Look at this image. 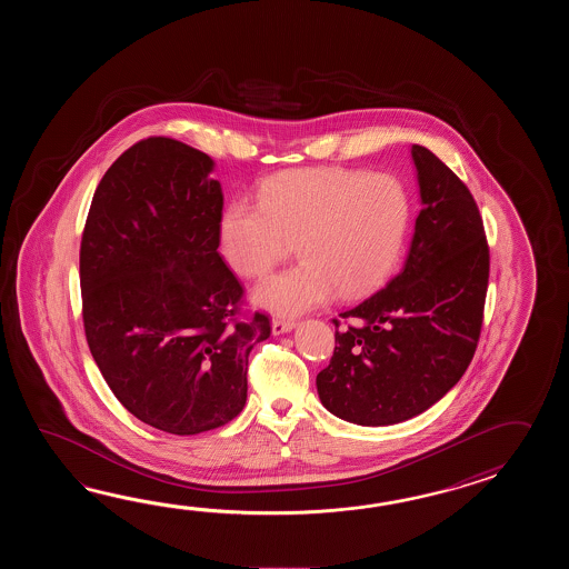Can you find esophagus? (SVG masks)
Instances as JSON below:
<instances>
[{
	"mask_svg": "<svg viewBox=\"0 0 569 569\" xmlns=\"http://www.w3.org/2000/svg\"><path fill=\"white\" fill-rule=\"evenodd\" d=\"M297 327V323L292 319H274L272 321V333L274 336H282V333H289Z\"/></svg>",
	"mask_w": 569,
	"mask_h": 569,
	"instance_id": "obj_1",
	"label": "esophagus"
}]
</instances>
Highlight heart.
Wrapping results in <instances>:
<instances>
[{
    "label": "heart",
    "instance_id": "b5f03b06",
    "mask_svg": "<svg viewBox=\"0 0 569 569\" xmlns=\"http://www.w3.org/2000/svg\"><path fill=\"white\" fill-rule=\"evenodd\" d=\"M407 187L392 174L339 167L287 170L258 189V203L233 201L219 218V252L242 277H262L289 254L301 264L268 277L254 301L297 315L380 289L399 264L411 230Z\"/></svg>",
    "mask_w": 569,
    "mask_h": 569
}]
</instances>
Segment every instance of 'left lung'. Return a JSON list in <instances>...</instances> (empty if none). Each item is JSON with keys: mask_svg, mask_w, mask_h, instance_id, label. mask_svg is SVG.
Masks as SVG:
<instances>
[{"mask_svg": "<svg viewBox=\"0 0 569 569\" xmlns=\"http://www.w3.org/2000/svg\"><path fill=\"white\" fill-rule=\"evenodd\" d=\"M421 197L405 267L339 315L331 362L317 375L327 411L348 423H402L433 407L470 366L482 329L490 254L468 187L412 144ZM339 327L338 319H333Z\"/></svg>", "mask_w": 569, "mask_h": 569, "instance_id": "left-lung-1", "label": "left lung"}]
</instances>
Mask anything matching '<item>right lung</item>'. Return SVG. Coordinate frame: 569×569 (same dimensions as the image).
<instances>
[{"mask_svg":"<svg viewBox=\"0 0 569 569\" xmlns=\"http://www.w3.org/2000/svg\"><path fill=\"white\" fill-rule=\"evenodd\" d=\"M213 158L172 138L128 148L97 184L81 240L87 343L136 419L194 436L238 417L267 315L238 319L242 287L219 256Z\"/></svg>","mask_w":569,"mask_h":569,"instance_id":"1","label":"right lung"}]
</instances>
